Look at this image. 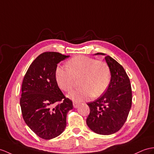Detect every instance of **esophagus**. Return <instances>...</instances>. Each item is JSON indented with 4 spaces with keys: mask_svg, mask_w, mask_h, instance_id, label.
I'll return each instance as SVG.
<instances>
[{
    "mask_svg": "<svg viewBox=\"0 0 154 154\" xmlns=\"http://www.w3.org/2000/svg\"><path fill=\"white\" fill-rule=\"evenodd\" d=\"M78 106H79V103H77V102H73V106L74 107V108H77Z\"/></svg>",
    "mask_w": 154,
    "mask_h": 154,
    "instance_id": "34e87169",
    "label": "esophagus"
}]
</instances>
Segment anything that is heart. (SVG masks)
<instances>
[{
    "label": "heart",
    "mask_w": 154,
    "mask_h": 154,
    "mask_svg": "<svg viewBox=\"0 0 154 154\" xmlns=\"http://www.w3.org/2000/svg\"><path fill=\"white\" fill-rule=\"evenodd\" d=\"M67 69L57 66L55 78L58 87L64 91H69L79 78L80 88L71 91L70 99L81 102L92 96L98 97L106 91L110 82L111 73L105 62L97 61L85 55H77L66 63Z\"/></svg>",
    "instance_id": "b5f03b06"
}]
</instances>
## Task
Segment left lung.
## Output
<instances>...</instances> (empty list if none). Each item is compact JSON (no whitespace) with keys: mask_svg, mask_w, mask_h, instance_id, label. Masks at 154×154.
<instances>
[{"mask_svg":"<svg viewBox=\"0 0 154 154\" xmlns=\"http://www.w3.org/2000/svg\"><path fill=\"white\" fill-rule=\"evenodd\" d=\"M104 58L110 69V84L102 96L87 104L90 112L86 123L93 132L108 135L118 131L126 122L132 104V90L123 67L109 55Z\"/></svg>","mask_w":154,"mask_h":154,"instance_id":"1","label":"left lung"}]
</instances>
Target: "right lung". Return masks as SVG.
Returning a JSON list of instances; mask_svg holds the SVG:
<instances>
[{"instance_id": "1", "label": "right lung", "mask_w": 154, "mask_h": 154, "mask_svg": "<svg viewBox=\"0 0 154 154\" xmlns=\"http://www.w3.org/2000/svg\"><path fill=\"white\" fill-rule=\"evenodd\" d=\"M69 57L54 51L41 54L29 67L22 83L20 106L24 121L45 140L64 131L67 113L73 108L72 100L63 95L55 78L57 64Z\"/></svg>"}]
</instances>
